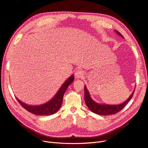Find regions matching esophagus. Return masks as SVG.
<instances>
[{
	"mask_svg": "<svg viewBox=\"0 0 148 148\" xmlns=\"http://www.w3.org/2000/svg\"><path fill=\"white\" fill-rule=\"evenodd\" d=\"M75 77L76 78H81L84 75V72L81 69H77L75 72Z\"/></svg>",
	"mask_w": 148,
	"mask_h": 148,
	"instance_id": "esophagus-1",
	"label": "esophagus"
}]
</instances>
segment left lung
Here are the masks:
<instances>
[{
	"mask_svg": "<svg viewBox=\"0 0 148 148\" xmlns=\"http://www.w3.org/2000/svg\"><path fill=\"white\" fill-rule=\"evenodd\" d=\"M117 34H119L121 37H123L119 32L117 31ZM85 103L88 107V108L91 110L92 112L103 115H111V114H115L116 113L120 112L122 109H123L125 106L128 103L131 99H132L133 94L134 93L135 90L132 93L131 95L129 97L126 101L120 105H100L95 103L94 101L92 100V99L90 97V95L89 94L88 91L87 90L86 86H85Z\"/></svg>",
	"mask_w": 148,
	"mask_h": 148,
	"instance_id": "8db88e82",
	"label": "left lung"
}]
</instances>
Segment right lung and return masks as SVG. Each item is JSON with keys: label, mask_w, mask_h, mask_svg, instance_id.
Here are the masks:
<instances>
[{"label": "right lung", "mask_w": 148, "mask_h": 148, "mask_svg": "<svg viewBox=\"0 0 148 148\" xmlns=\"http://www.w3.org/2000/svg\"><path fill=\"white\" fill-rule=\"evenodd\" d=\"M74 79V77L73 75L63 83L54 98L45 104L39 106H29L27 104H25L24 103L22 102L18 99L16 98V99L24 109L32 114L38 115H48L54 114L57 111H58L60 109L63 101V95L66 91L68 86L71 83H72Z\"/></svg>", "instance_id": "right-lung-1"}]
</instances>
